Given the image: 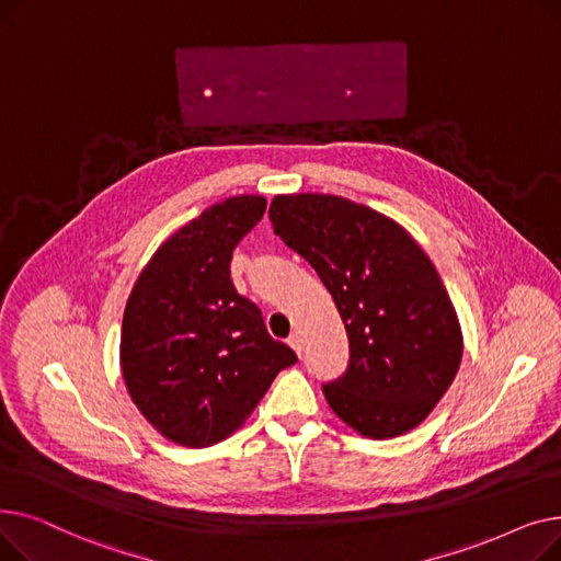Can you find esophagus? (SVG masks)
<instances>
[{
  "mask_svg": "<svg viewBox=\"0 0 561 561\" xmlns=\"http://www.w3.org/2000/svg\"><path fill=\"white\" fill-rule=\"evenodd\" d=\"M288 345H290L293 350H296V355H298V357L302 355V336H300L298 332H293V334L288 336Z\"/></svg>",
  "mask_w": 561,
  "mask_h": 561,
  "instance_id": "obj_1",
  "label": "esophagus"
}]
</instances>
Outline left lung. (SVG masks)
<instances>
[{
    "instance_id": "1",
    "label": "left lung",
    "mask_w": 561,
    "mask_h": 561,
    "mask_svg": "<svg viewBox=\"0 0 561 561\" xmlns=\"http://www.w3.org/2000/svg\"><path fill=\"white\" fill-rule=\"evenodd\" d=\"M268 216L345 322L347 370L322 387L334 414L377 440L419 427L450 389L463 352L430 256L396 220L339 195H275Z\"/></svg>"
}]
</instances>
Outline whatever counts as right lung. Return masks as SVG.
I'll return each instance as SVG.
<instances>
[{
    "label": "right lung",
    "instance_id": "1",
    "mask_svg": "<svg viewBox=\"0 0 561 561\" xmlns=\"http://www.w3.org/2000/svg\"><path fill=\"white\" fill-rule=\"evenodd\" d=\"M265 197L236 195L176 229L147 261L123 316L121 368L165 438L206 448L239 430L279 370L298 362L229 277L233 248Z\"/></svg>",
    "mask_w": 561,
    "mask_h": 561
}]
</instances>
